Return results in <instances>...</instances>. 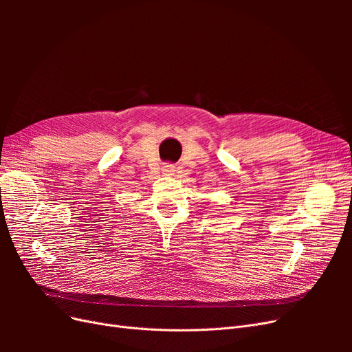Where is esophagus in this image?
<instances>
[{"label":"esophagus","instance_id":"obj_1","mask_svg":"<svg viewBox=\"0 0 352 352\" xmlns=\"http://www.w3.org/2000/svg\"><path fill=\"white\" fill-rule=\"evenodd\" d=\"M163 172H164L166 175H172V173L175 172V167H173L172 164H167V166L163 167Z\"/></svg>","mask_w":352,"mask_h":352}]
</instances>
